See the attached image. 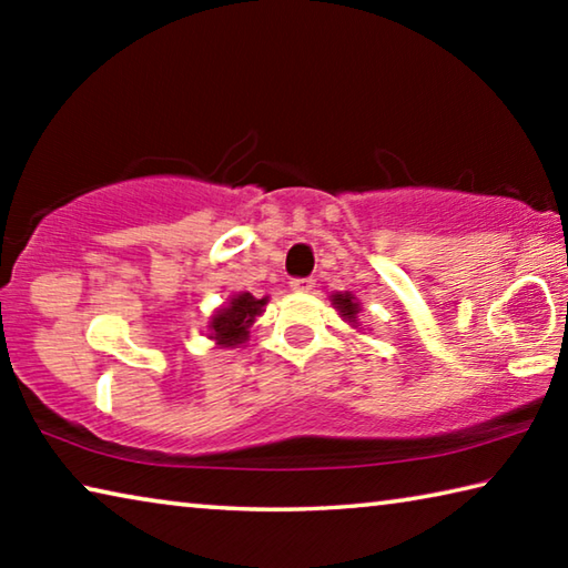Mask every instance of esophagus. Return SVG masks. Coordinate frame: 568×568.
<instances>
[{
    "mask_svg": "<svg viewBox=\"0 0 568 568\" xmlns=\"http://www.w3.org/2000/svg\"><path fill=\"white\" fill-rule=\"evenodd\" d=\"M291 287L295 293H311L315 287V281L313 277H295V281H291Z\"/></svg>",
    "mask_w": 568,
    "mask_h": 568,
    "instance_id": "obj_1",
    "label": "esophagus"
}]
</instances>
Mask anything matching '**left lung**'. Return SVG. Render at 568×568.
Returning a JSON list of instances; mask_svg holds the SVG:
<instances>
[{
    "label": "left lung",
    "instance_id": "1",
    "mask_svg": "<svg viewBox=\"0 0 568 568\" xmlns=\"http://www.w3.org/2000/svg\"><path fill=\"white\" fill-rule=\"evenodd\" d=\"M331 303H333L335 311L341 313V318L361 333V303H358V297H355L353 293H333Z\"/></svg>",
    "mask_w": 568,
    "mask_h": 568
}]
</instances>
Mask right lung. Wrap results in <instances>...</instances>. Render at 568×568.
Instances as JSON below:
<instances>
[{"label":"right lung","mask_w":568,"mask_h":568,"mask_svg":"<svg viewBox=\"0 0 568 568\" xmlns=\"http://www.w3.org/2000/svg\"><path fill=\"white\" fill-rule=\"evenodd\" d=\"M271 297H255L253 293H235L227 297L225 305L210 315L207 321V338L220 348H240L250 341V331L257 315H263L265 305Z\"/></svg>","instance_id":"add662e5"}]
</instances>
